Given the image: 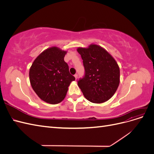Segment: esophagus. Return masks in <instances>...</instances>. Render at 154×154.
Wrapping results in <instances>:
<instances>
[{"instance_id":"1","label":"esophagus","mask_w":154,"mask_h":154,"mask_svg":"<svg viewBox=\"0 0 154 154\" xmlns=\"http://www.w3.org/2000/svg\"><path fill=\"white\" fill-rule=\"evenodd\" d=\"M74 77H75V78H76V80H77V78H78V74H74Z\"/></svg>"}]
</instances>
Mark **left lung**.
<instances>
[{
	"mask_svg": "<svg viewBox=\"0 0 154 154\" xmlns=\"http://www.w3.org/2000/svg\"><path fill=\"white\" fill-rule=\"evenodd\" d=\"M81 55L85 74L78 82L83 96L94 103L110 100L120 82L118 63L108 51L100 45L92 44L87 48H77Z\"/></svg>",
	"mask_w": 154,
	"mask_h": 154,
	"instance_id": "obj_1",
	"label": "left lung"
}]
</instances>
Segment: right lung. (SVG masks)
<instances>
[{
    "label": "right lung",
    "mask_w": 154,
    "mask_h": 154,
    "mask_svg": "<svg viewBox=\"0 0 154 154\" xmlns=\"http://www.w3.org/2000/svg\"><path fill=\"white\" fill-rule=\"evenodd\" d=\"M67 53L56 46L49 48L35 58L30 67L29 75L32 89L46 103L62 102L69 86L75 80L64 61Z\"/></svg>",
    "instance_id": "add662e5"
}]
</instances>
